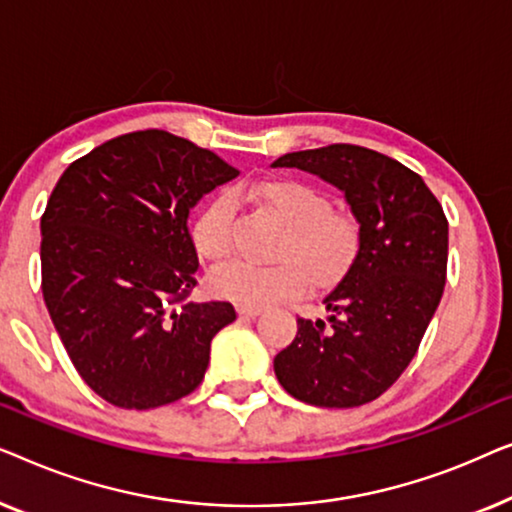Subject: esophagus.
I'll list each match as a JSON object with an SVG mask.
<instances>
[{
    "instance_id": "esophagus-1",
    "label": "esophagus",
    "mask_w": 512,
    "mask_h": 512,
    "mask_svg": "<svg viewBox=\"0 0 512 512\" xmlns=\"http://www.w3.org/2000/svg\"><path fill=\"white\" fill-rule=\"evenodd\" d=\"M264 308L262 306H239V315H243V318H257L259 313H262Z\"/></svg>"
}]
</instances>
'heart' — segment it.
I'll list each match as a JSON object with an SVG mask.
<instances>
[{
    "instance_id": "1",
    "label": "heart",
    "mask_w": 512,
    "mask_h": 512,
    "mask_svg": "<svg viewBox=\"0 0 512 512\" xmlns=\"http://www.w3.org/2000/svg\"><path fill=\"white\" fill-rule=\"evenodd\" d=\"M257 204L287 227L276 248V264L232 262L211 273L213 292L243 306H266L304 294L311 280L334 285L357 262L362 229L355 215L334 211L327 192L292 178L255 185ZM236 199L218 192L201 208L192 225V241L206 262H225L234 250Z\"/></svg>"
}]
</instances>
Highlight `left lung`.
Returning a JSON list of instances; mask_svg holds the SVG:
<instances>
[{
    "instance_id": "8db88e82",
    "label": "left lung",
    "mask_w": 512,
    "mask_h": 512,
    "mask_svg": "<svg viewBox=\"0 0 512 512\" xmlns=\"http://www.w3.org/2000/svg\"><path fill=\"white\" fill-rule=\"evenodd\" d=\"M273 167L336 185L362 229L357 262L325 297L329 322L299 318L273 371L311 406H364L397 383L434 318L448 276V218L415 171L352 143L287 153Z\"/></svg>"
}]
</instances>
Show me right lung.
Wrapping results in <instances>:
<instances>
[{"label":"right lung","instance_id":"1","mask_svg":"<svg viewBox=\"0 0 512 512\" xmlns=\"http://www.w3.org/2000/svg\"><path fill=\"white\" fill-rule=\"evenodd\" d=\"M239 169L164 129L115 136L71 162L41 215V290L78 376L148 410L204 380L229 301H190L199 259L187 215Z\"/></svg>","mask_w":512,"mask_h":512}]
</instances>
